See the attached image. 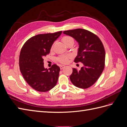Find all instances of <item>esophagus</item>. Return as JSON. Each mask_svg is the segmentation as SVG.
<instances>
[{
    "label": "esophagus",
    "mask_w": 127,
    "mask_h": 127,
    "mask_svg": "<svg viewBox=\"0 0 127 127\" xmlns=\"http://www.w3.org/2000/svg\"><path fill=\"white\" fill-rule=\"evenodd\" d=\"M64 67H65V66H64V65H60V69H63Z\"/></svg>",
    "instance_id": "esophagus-1"
}]
</instances>
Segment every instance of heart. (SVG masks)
Here are the masks:
<instances>
[{
    "instance_id": "obj_1",
    "label": "heart",
    "mask_w": 127,
    "mask_h": 127,
    "mask_svg": "<svg viewBox=\"0 0 127 127\" xmlns=\"http://www.w3.org/2000/svg\"><path fill=\"white\" fill-rule=\"evenodd\" d=\"M62 41L64 43L66 44L68 42L70 41H74L73 38L69 36H64L62 38ZM71 57V56H61L58 58V60L61 64H67L68 62L69 59Z\"/></svg>"
}]
</instances>
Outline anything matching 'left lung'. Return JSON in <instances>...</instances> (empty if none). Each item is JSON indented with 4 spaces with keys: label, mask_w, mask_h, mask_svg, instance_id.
<instances>
[{
    "label": "left lung",
    "mask_w": 127,
    "mask_h": 127,
    "mask_svg": "<svg viewBox=\"0 0 127 127\" xmlns=\"http://www.w3.org/2000/svg\"><path fill=\"white\" fill-rule=\"evenodd\" d=\"M64 33L78 43V54L74 62L84 65L79 70L72 69L71 82L78 88L90 87L97 81L104 68L105 52L102 42L96 35L85 29L65 31Z\"/></svg>",
    "instance_id": "obj_1"
}]
</instances>
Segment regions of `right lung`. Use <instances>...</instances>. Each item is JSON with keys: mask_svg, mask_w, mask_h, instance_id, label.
<instances>
[{"mask_svg": "<svg viewBox=\"0 0 127 127\" xmlns=\"http://www.w3.org/2000/svg\"><path fill=\"white\" fill-rule=\"evenodd\" d=\"M62 33L38 34L31 37L20 52V71L29 85L35 90L45 92L54 87L58 79L60 68L54 64L49 69L44 67L43 57L50 53L52 45Z\"/></svg>", "mask_w": 127, "mask_h": 127, "instance_id": "1", "label": "right lung"}]
</instances>
